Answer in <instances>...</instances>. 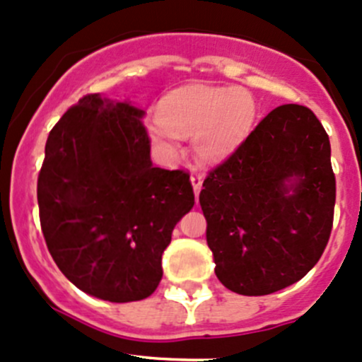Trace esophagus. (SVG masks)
<instances>
[{
  "label": "esophagus",
  "mask_w": 362,
  "mask_h": 362,
  "mask_svg": "<svg viewBox=\"0 0 362 362\" xmlns=\"http://www.w3.org/2000/svg\"><path fill=\"white\" fill-rule=\"evenodd\" d=\"M191 184H192L194 194H196V197H197V196H199L201 185H203V175L192 173V175H191Z\"/></svg>",
  "instance_id": "esophagus-1"
}]
</instances>
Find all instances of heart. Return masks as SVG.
Instances as JSON below:
<instances>
[{"instance_id": "heart-1", "label": "heart", "mask_w": 362, "mask_h": 362, "mask_svg": "<svg viewBox=\"0 0 362 362\" xmlns=\"http://www.w3.org/2000/svg\"><path fill=\"white\" fill-rule=\"evenodd\" d=\"M257 116V98L250 90L192 85L163 98L149 136L154 149L170 161L178 154V135H192L197 158L216 163L243 146L253 132Z\"/></svg>"}]
</instances>
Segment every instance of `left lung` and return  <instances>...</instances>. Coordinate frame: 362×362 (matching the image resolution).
Returning a JSON list of instances; mask_svg holds the SVG:
<instances>
[{"mask_svg": "<svg viewBox=\"0 0 362 362\" xmlns=\"http://www.w3.org/2000/svg\"><path fill=\"white\" fill-rule=\"evenodd\" d=\"M334 194L332 146L315 114L296 104L269 112L199 194L220 283L260 296L302 279L328 245Z\"/></svg>", "mask_w": 362, "mask_h": 362, "instance_id": "1", "label": "left lung"}]
</instances>
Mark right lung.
<instances>
[{
    "label": "right lung",
    "instance_id": "obj_1",
    "mask_svg": "<svg viewBox=\"0 0 362 362\" xmlns=\"http://www.w3.org/2000/svg\"><path fill=\"white\" fill-rule=\"evenodd\" d=\"M142 116L128 100L86 95L53 127L37 177L57 267L81 291L116 303L154 293L171 232L194 206L185 171L152 166Z\"/></svg>",
    "mask_w": 362,
    "mask_h": 362
}]
</instances>
